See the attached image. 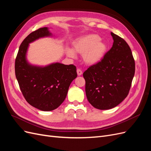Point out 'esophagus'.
I'll use <instances>...</instances> for the list:
<instances>
[{
    "label": "esophagus",
    "instance_id": "34e87169",
    "mask_svg": "<svg viewBox=\"0 0 151 151\" xmlns=\"http://www.w3.org/2000/svg\"><path fill=\"white\" fill-rule=\"evenodd\" d=\"M77 75L78 76H81L83 74V72L80 69V68H77Z\"/></svg>",
    "mask_w": 151,
    "mask_h": 151
}]
</instances>
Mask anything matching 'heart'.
<instances>
[{
  "mask_svg": "<svg viewBox=\"0 0 151 151\" xmlns=\"http://www.w3.org/2000/svg\"><path fill=\"white\" fill-rule=\"evenodd\" d=\"M73 47L76 53L83 55L84 62L89 65L101 61L107 51V45L96 34H89L77 40ZM67 54L71 58L76 57L74 51L69 48L67 50Z\"/></svg>",
  "mask_w": 151,
  "mask_h": 151,
  "instance_id": "heart-1",
  "label": "heart"
}]
</instances>
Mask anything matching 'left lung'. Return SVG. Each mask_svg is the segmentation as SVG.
Instances as JSON below:
<instances>
[{
	"mask_svg": "<svg viewBox=\"0 0 151 151\" xmlns=\"http://www.w3.org/2000/svg\"><path fill=\"white\" fill-rule=\"evenodd\" d=\"M113 44L102 60L83 73L90 104L99 109L116 106L129 94L135 74V60L129 45L111 32Z\"/></svg>",
	"mask_w": 151,
	"mask_h": 151,
	"instance_id": "left-lung-1",
	"label": "left lung"
}]
</instances>
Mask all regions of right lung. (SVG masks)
I'll return each mask as SVG.
<instances>
[{"label":"right lung","mask_w":151,"mask_h":151,"mask_svg":"<svg viewBox=\"0 0 151 151\" xmlns=\"http://www.w3.org/2000/svg\"><path fill=\"white\" fill-rule=\"evenodd\" d=\"M48 28H41L22 41L15 60V74L21 93L31 106L42 111H52L64 101L72 81L77 77L74 65L53 63L45 67L28 64L26 53L29 43L49 36Z\"/></svg>","instance_id":"add662e5"}]
</instances>
